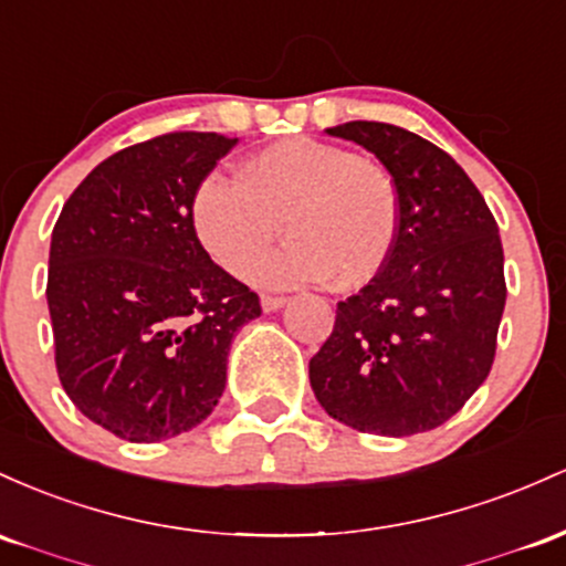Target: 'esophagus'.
<instances>
[{
    "mask_svg": "<svg viewBox=\"0 0 566 566\" xmlns=\"http://www.w3.org/2000/svg\"><path fill=\"white\" fill-rule=\"evenodd\" d=\"M285 302H289V300H285V296L262 294V310H264V313H275V310H281Z\"/></svg>",
    "mask_w": 566,
    "mask_h": 566,
    "instance_id": "1",
    "label": "esophagus"
}]
</instances>
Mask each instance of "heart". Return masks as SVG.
Returning <instances> with one entry per match:
<instances>
[{
	"label": "heart",
	"instance_id": "1",
	"mask_svg": "<svg viewBox=\"0 0 566 566\" xmlns=\"http://www.w3.org/2000/svg\"><path fill=\"white\" fill-rule=\"evenodd\" d=\"M281 221L291 243L256 266L259 281L364 289L396 251L401 189L377 160L294 136L251 155L238 179L208 174L192 195L200 243L238 277L275 243Z\"/></svg>",
	"mask_w": 566,
	"mask_h": 566
}]
</instances>
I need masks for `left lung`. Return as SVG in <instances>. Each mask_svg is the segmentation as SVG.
Returning a JSON list of instances; mask_svg holds the SVG:
<instances>
[{
  "label": "left lung",
  "mask_w": 566,
  "mask_h": 566,
  "mask_svg": "<svg viewBox=\"0 0 566 566\" xmlns=\"http://www.w3.org/2000/svg\"><path fill=\"white\" fill-rule=\"evenodd\" d=\"M328 133L390 170L401 234L385 270L336 304L310 385L334 420L360 433H428L492 368L507 294L497 221L465 170L417 133L366 119Z\"/></svg>",
  "instance_id": "8db88e82"
}]
</instances>
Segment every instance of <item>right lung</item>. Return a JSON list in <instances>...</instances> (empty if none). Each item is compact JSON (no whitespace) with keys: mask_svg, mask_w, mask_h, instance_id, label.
Segmentation results:
<instances>
[{"mask_svg":"<svg viewBox=\"0 0 566 566\" xmlns=\"http://www.w3.org/2000/svg\"><path fill=\"white\" fill-rule=\"evenodd\" d=\"M238 144L176 130L95 165L53 227L48 307L59 379L87 420L133 443L187 433L219 403L227 355L262 315L211 262L192 195Z\"/></svg>","mask_w":566,"mask_h":566,"instance_id":"add662e5","label":"right lung"}]
</instances>
